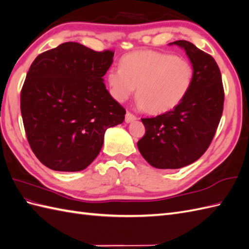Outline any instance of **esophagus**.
I'll return each mask as SVG.
<instances>
[{"instance_id": "1", "label": "esophagus", "mask_w": 249, "mask_h": 249, "mask_svg": "<svg viewBox=\"0 0 249 249\" xmlns=\"http://www.w3.org/2000/svg\"><path fill=\"white\" fill-rule=\"evenodd\" d=\"M136 119H137V117L135 114H132L129 111L126 112V115H125V122L126 123H130V122H132V121H135Z\"/></svg>"}]
</instances>
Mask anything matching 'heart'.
<instances>
[{
	"label": "heart",
	"instance_id": "1",
	"mask_svg": "<svg viewBox=\"0 0 249 249\" xmlns=\"http://www.w3.org/2000/svg\"><path fill=\"white\" fill-rule=\"evenodd\" d=\"M194 68L181 56L152 50L136 51L121 59V68H111L107 84L111 96L125 102L137 88L140 108L149 113L171 111L188 95Z\"/></svg>",
	"mask_w": 249,
	"mask_h": 249
}]
</instances>
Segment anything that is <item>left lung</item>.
Returning a JSON list of instances; mask_svg holds the SVG:
<instances>
[{
	"label": "left lung",
	"instance_id": "obj_1",
	"mask_svg": "<svg viewBox=\"0 0 249 249\" xmlns=\"http://www.w3.org/2000/svg\"><path fill=\"white\" fill-rule=\"evenodd\" d=\"M170 44L186 51L194 79L176 108L141 119L145 134L137 145L143 158L157 169H180L199 159L212 142L224 108L222 75L214 58L186 40Z\"/></svg>",
	"mask_w": 249,
	"mask_h": 249
}]
</instances>
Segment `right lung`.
Instances as JSON below:
<instances>
[{"label":"right lung","instance_id":"1","mask_svg":"<svg viewBox=\"0 0 249 249\" xmlns=\"http://www.w3.org/2000/svg\"><path fill=\"white\" fill-rule=\"evenodd\" d=\"M114 52L66 42L36 57L21 90L27 141L49 169L78 172L100 154L109 127L126 110L103 82Z\"/></svg>","mask_w":249,"mask_h":249}]
</instances>
